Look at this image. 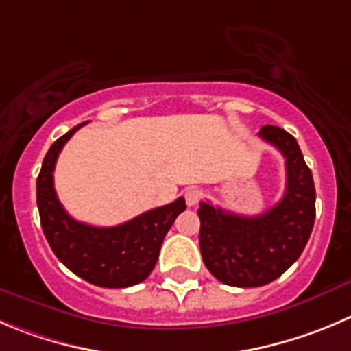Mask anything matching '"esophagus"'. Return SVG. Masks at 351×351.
Returning <instances> with one entry per match:
<instances>
[{
    "mask_svg": "<svg viewBox=\"0 0 351 351\" xmlns=\"http://www.w3.org/2000/svg\"><path fill=\"white\" fill-rule=\"evenodd\" d=\"M202 196H203V191H202V189H198V188H188L184 191L186 203H188L189 206H195L196 203L202 199Z\"/></svg>",
    "mask_w": 351,
    "mask_h": 351,
    "instance_id": "obj_1",
    "label": "esophagus"
}]
</instances>
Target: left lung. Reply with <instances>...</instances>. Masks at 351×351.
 I'll use <instances>...</instances> for the list:
<instances>
[{
    "label": "left lung",
    "instance_id": "left-lung-1",
    "mask_svg": "<svg viewBox=\"0 0 351 351\" xmlns=\"http://www.w3.org/2000/svg\"><path fill=\"white\" fill-rule=\"evenodd\" d=\"M258 136L286 158L281 202L255 217L206 202L198 208L203 262L213 278L236 288L269 285L285 274L302 255L315 220V186L296 139L276 125H263Z\"/></svg>",
    "mask_w": 351,
    "mask_h": 351
}]
</instances>
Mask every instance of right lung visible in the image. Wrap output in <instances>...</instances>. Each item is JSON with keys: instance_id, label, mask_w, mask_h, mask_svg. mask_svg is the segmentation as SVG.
Instances as JSON below:
<instances>
[{"instance_id": "1", "label": "right lung", "mask_w": 351, "mask_h": 351, "mask_svg": "<svg viewBox=\"0 0 351 351\" xmlns=\"http://www.w3.org/2000/svg\"><path fill=\"white\" fill-rule=\"evenodd\" d=\"M84 123L56 139L43 160L36 182L41 228L56 258L75 276L101 288H129L152 274L163 238L186 210V202L178 198L113 228H95L72 219L58 202L53 170L65 143Z\"/></svg>"}]
</instances>
